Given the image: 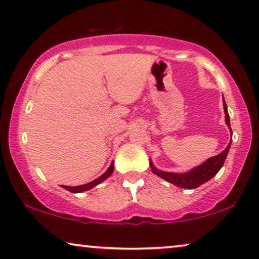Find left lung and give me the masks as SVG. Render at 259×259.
I'll list each match as a JSON object with an SVG mask.
<instances>
[{"label":"left lung","instance_id":"8db88e82","mask_svg":"<svg viewBox=\"0 0 259 259\" xmlns=\"http://www.w3.org/2000/svg\"><path fill=\"white\" fill-rule=\"evenodd\" d=\"M224 111H225V120L226 124L229 125L230 130H231V125H230V116L229 112H227V106L226 103L224 101ZM232 133V130H231ZM231 147V142L229 143V146L226 147V149L222 151L219 155L217 156H213L211 158H208L205 163H202L199 167L194 168V169L188 171L186 174H175V173H167V171H162L158 170L154 167L153 163L150 162V167H151V171L154 174L158 175V177L164 179L170 184H173L178 187H182V188H187V189H193L199 187L202 184H205L206 181L211 180V179L214 177V175L218 173L220 170V168L223 167L224 162L226 160L227 153H229V149Z\"/></svg>","mask_w":259,"mask_h":259}]
</instances>
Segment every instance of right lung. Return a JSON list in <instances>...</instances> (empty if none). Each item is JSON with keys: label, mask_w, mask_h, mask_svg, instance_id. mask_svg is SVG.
Segmentation results:
<instances>
[{"label": "right lung", "mask_w": 259, "mask_h": 259, "mask_svg": "<svg viewBox=\"0 0 259 259\" xmlns=\"http://www.w3.org/2000/svg\"><path fill=\"white\" fill-rule=\"evenodd\" d=\"M113 171V162L111 164H110L109 169L105 171L104 174L102 175V177H99L98 179H96L92 182H89V184L86 185H81V186H75V187H70V186H63L65 189H67V191H70L72 193H80V192H84V191H89V189H91L92 187H95V186H97L98 184H101L102 181H104L105 179H108L110 175L112 174Z\"/></svg>", "instance_id": "right-lung-1"}]
</instances>
